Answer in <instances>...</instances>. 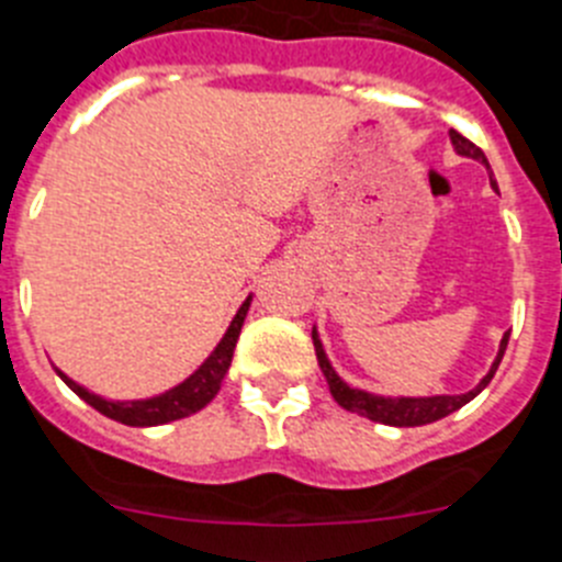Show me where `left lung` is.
<instances>
[{
  "mask_svg": "<svg viewBox=\"0 0 562 562\" xmlns=\"http://www.w3.org/2000/svg\"><path fill=\"white\" fill-rule=\"evenodd\" d=\"M451 143H453V150H457L459 156H468V159L482 161L484 168L490 170V161H487V156L482 154V148H476V145L470 143V139H464V136L453 128H451ZM490 184H493V190H498V184L493 181V173H490ZM507 341H509V333H504L502 347H498V356H495L493 367H490L487 375L482 378V383H479L476 389H470V392L434 394V397H381V394H369V392H363V389L347 386V383L336 375V369L330 367V361H327V356H325V347H322L316 330H313V347H316L318 367H322V372H325L333 401H336L341 408H347V412L361 414V417L372 419V423H383V426H397V428L428 426V423H437V419L448 417V414H453L457 408H462L464 403L473 401V397H476V394L482 392L490 381H493L495 369H498V363H502V358H504V350H507Z\"/></svg>",
  "mask_w": 562,
  "mask_h": 562,
  "instance_id": "1",
  "label": "left lung"
}]
</instances>
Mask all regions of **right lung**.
I'll return each instance as SVG.
<instances>
[{
    "label": "right lung",
    "instance_id": "add662e5",
    "mask_svg": "<svg viewBox=\"0 0 562 562\" xmlns=\"http://www.w3.org/2000/svg\"><path fill=\"white\" fill-rule=\"evenodd\" d=\"M249 305H251V296L240 305V311L235 313L232 325L226 327L218 347L210 352V358L195 369L193 375L187 378V381H181L179 386L168 389L165 394L148 397V401H105V397L89 392V389H83L80 383H75L72 378L64 375L60 369H55V372L60 375V381L67 383V386L78 394L80 401H86L92 408H98V412L105 414V417L117 419V423H123V426L145 428V426H161V423H173V419L190 417V414L201 412V408H204L215 394H218L221 381H224V375L229 372L237 336H240V327H244V318L246 313H249Z\"/></svg>",
    "mask_w": 562,
    "mask_h": 562
}]
</instances>
